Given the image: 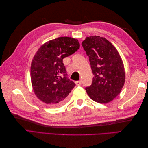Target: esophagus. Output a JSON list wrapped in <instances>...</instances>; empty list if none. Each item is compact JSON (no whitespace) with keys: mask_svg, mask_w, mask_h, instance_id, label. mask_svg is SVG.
I'll use <instances>...</instances> for the list:
<instances>
[{"mask_svg":"<svg viewBox=\"0 0 148 148\" xmlns=\"http://www.w3.org/2000/svg\"><path fill=\"white\" fill-rule=\"evenodd\" d=\"M75 83H76V84L78 85V86H80V85H81V84H82V81H77V82H75Z\"/></svg>","mask_w":148,"mask_h":148,"instance_id":"obj_1","label":"esophagus"}]
</instances>
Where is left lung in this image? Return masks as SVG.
Wrapping results in <instances>:
<instances>
[{
    "mask_svg": "<svg viewBox=\"0 0 148 148\" xmlns=\"http://www.w3.org/2000/svg\"><path fill=\"white\" fill-rule=\"evenodd\" d=\"M82 45L94 75L92 84L86 88V91L94 101L108 103L119 95L125 83L122 58L112 44L99 36L86 37Z\"/></svg>",
    "mask_w": 148,
    "mask_h": 148,
    "instance_id": "obj_1",
    "label": "left lung"
}]
</instances>
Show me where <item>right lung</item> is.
<instances>
[{"instance_id": "right-lung-1", "label": "right lung", "mask_w": 148, "mask_h": 148, "mask_svg": "<svg viewBox=\"0 0 148 148\" xmlns=\"http://www.w3.org/2000/svg\"><path fill=\"white\" fill-rule=\"evenodd\" d=\"M79 48L77 39L60 37L39 47L31 65V80L34 94L39 99L51 107L60 106L75 84L67 78L64 58Z\"/></svg>"}]
</instances>
